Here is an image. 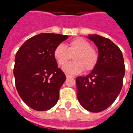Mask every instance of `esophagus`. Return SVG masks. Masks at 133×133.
<instances>
[{
	"instance_id": "esophagus-1",
	"label": "esophagus",
	"mask_w": 133,
	"mask_h": 133,
	"mask_svg": "<svg viewBox=\"0 0 133 133\" xmlns=\"http://www.w3.org/2000/svg\"><path fill=\"white\" fill-rule=\"evenodd\" d=\"M66 78H72L73 77L71 76V75H66Z\"/></svg>"
}]
</instances>
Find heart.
<instances>
[{"label": "heart", "instance_id": "b5f03b06", "mask_svg": "<svg viewBox=\"0 0 133 133\" xmlns=\"http://www.w3.org/2000/svg\"><path fill=\"white\" fill-rule=\"evenodd\" d=\"M73 61L75 62L66 64L63 70L68 75H78L85 70H92L98 63V52L90 46L88 41L83 38L73 39L68 46L59 44L53 51V56L59 65H64L69 61L70 54H75Z\"/></svg>", "mask_w": 133, "mask_h": 133}]
</instances>
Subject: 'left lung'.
Instances as JSON below:
<instances>
[{
	"label": "left lung",
	"mask_w": 133,
	"mask_h": 133,
	"mask_svg": "<svg viewBox=\"0 0 133 133\" xmlns=\"http://www.w3.org/2000/svg\"><path fill=\"white\" fill-rule=\"evenodd\" d=\"M87 38L96 45L99 58L90 74L76 78L77 98L85 110L99 112L114 102L122 89L124 59L120 48L108 38L99 35Z\"/></svg>",
	"instance_id": "1"
}]
</instances>
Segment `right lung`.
I'll return each instance as SVG.
<instances>
[{
	"label": "right lung",
	"instance_id": "1",
	"mask_svg": "<svg viewBox=\"0 0 133 133\" xmlns=\"http://www.w3.org/2000/svg\"><path fill=\"white\" fill-rule=\"evenodd\" d=\"M68 35L41 33L23 44L16 53L13 75L17 91L26 105L38 111L52 108L65 81L53 51Z\"/></svg>",
	"mask_w": 133,
	"mask_h": 133
}]
</instances>
